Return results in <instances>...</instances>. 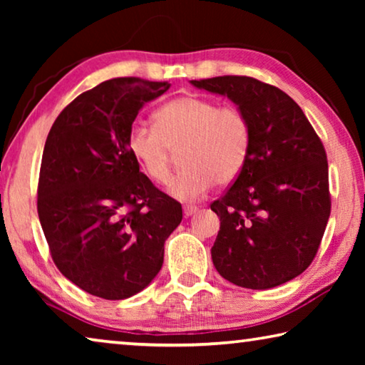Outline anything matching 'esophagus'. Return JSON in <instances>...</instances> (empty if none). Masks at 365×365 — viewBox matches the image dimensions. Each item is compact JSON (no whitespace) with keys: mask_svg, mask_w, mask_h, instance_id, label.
<instances>
[{"mask_svg":"<svg viewBox=\"0 0 365 365\" xmlns=\"http://www.w3.org/2000/svg\"><path fill=\"white\" fill-rule=\"evenodd\" d=\"M196 212H197V207L196 206H190V205L183 206V215H185V217H190V215H193Z\"/></svg>","mask_w":365,"mask_h":365,"instance_id":"34e87169","label":"esophagus"}]
</instances>
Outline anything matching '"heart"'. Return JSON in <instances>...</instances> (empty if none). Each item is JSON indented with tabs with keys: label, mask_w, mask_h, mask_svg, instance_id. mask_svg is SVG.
<instances>
[{
	"label": "heart",
	"mask_w": 365,
	"mask_h": 365,
	"mask_svg": "<svg viewBox=\"0 0 365 365\" xmlns=\"http://www.w3.org/2000/svg\"><path fill=\"white\" fill-rule=\"evenodd\" d=\"M251 145V127L242 109L219 106L201 96L175 98L154 113V127L135 125L128 151L153 182L170 178V154L180 150L183 169L172 180L170 195L195 201L214 183L227 185L243 170Z\"/></svg>",
	"instance_id": "obj_1"
}]
</instances>
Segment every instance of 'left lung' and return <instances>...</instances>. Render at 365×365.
Here are the masks:
<instances>
[{"label":"left lung","mask_w":365,"mask_h":365,"mask_svg":"<svg viewBox=\"0 0 365 365\" xmlns=\"http://www.w3.org/2000/svg\"><path fill=\"white\" fill-rule=\"evenodd\" d=\"M190 83L227 96L251 127L243 170L211 205L220 219L211 250L214 267L250 289L293 280L316 257L330 217L322 141L302 109L277 86L240 76Z\"/></svg>","instance_id":"8db88e82"}]
</instances>
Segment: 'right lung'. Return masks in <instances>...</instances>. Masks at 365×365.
Instances as JSON below:
<instances>
[{
    "label": "right lung",
    "mask_w": 365,
    "mask_h": 365,
    "mask_svg": "<svg viewBox=\"0 0 365 365\" xmlns=\"http://www.w3.org/2000/svg\"><path fill=\"white\" fill-rule=\"evenodd\" d=\"M168 82L106 80L54 120L43 150L38 219L61 274L103 299H125L154 280L182 206L159 191L128 151L145 103Z\"/></svg>",
    "instance_id": "right-lung-1"
}]
</instances>
